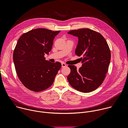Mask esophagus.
<instances>
[{"mask_svg":"<svg viewBox=\"0 0 128 128\" xmlns=\"http://www.w3.org/2000/svg\"><path fill=\"white\" fill-rule=\"evenodd\" d=\"M66 66H67V65L65 63H62V67H66Z\"/></svg>","mask_w":128,"mask_h":128,"instance_id":"1","label":"esophagus"}]
</instances>
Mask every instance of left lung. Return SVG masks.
Here are the masks:
<instances>
[{"label": "left lung", "mask_w": 128, "mask_h": 128, "mask_svg": "<svg viewBox=\"0 0 128 128\" xmlns=\"http://www.w3.org/2000/svg\"><path fill=\"white\" fill-rule=\"evenodd\" d=\"M68 34L78 38L75 53L82 56V66L78 70L68 65L70 74L67 80L80 92L88 93L97 88L103 82L110 64L111 53L108 45L99 33L88 28L71 30Z\"/></svg>", "instance_id": "1"}]
</instances>
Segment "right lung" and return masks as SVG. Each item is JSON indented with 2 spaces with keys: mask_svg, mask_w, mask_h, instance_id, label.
Masks as SVG:
<instances>
[{
  "mask_svg": "<svg viewBox=\"0 0 128 128\" xmlns=\"http://www.w3.org/2000/svg\"><path fill=\"white\" fill-rule=\"evenodd\" d=\"M60 32L35 29L24 33L18 40L13 61L18 78L29 90L40 92L53 84L61 64L46 60L44 56L51 50L54 39Z\"/></svg>",
  "mask_w": 128,
  "mask_h": 128,
  "instance_id": "1",
  "label": "right lung"
}]
</instances>
